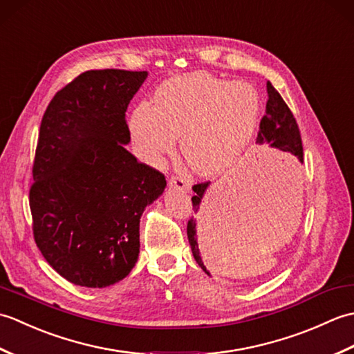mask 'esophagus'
Segmentation results:
<instances>
[{
  "label": "esophagus",
  "instance_id": "obj_1",
  "mask_svg": "<svg viewBox=\"0 0 354 354\" xmlns=\"http://www.w3.org/2000/svg\"><path fill=\"white\" fill-rule=\"evenodd\" d=\"M169 185L173 187V189L183 190V192H190V181L185 176L181 175H173L169 179Z\"/></svg>",
  "mask_w": 354,
  "mask_h": 354
}]
</instances>
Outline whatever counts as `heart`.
Listing matches in <instances>:
<instances>
[{
	"label": "heart",
	"instance_id": "b5f03b06",
	"mask_svg": "<svg viewBox=\"0 0 354 354\" xmlns=\"http://www.w3.org/2000/svg\"><path fill=\"white\" fill-rule=\"evenodd\" d=\"M260 108L257 89L248 82L209 73L184 74L156 89L153 106L135 109L131 133L149 161L169 153L181 135L185 162L194 171L212 175L234 162L250 145Z\"/></svg>",
	"mask_w": 354,
	"mask_h": 354
}]
</instances>
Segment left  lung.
Returning a JSON list of instances; mask_svg holds the SVG:
<instances>
[{
    "label": "left lung",
    "mask_w": 354,
    "mask_h": 354,
    "mask_svg": "<svg viewBox=\"0 0 354 354\" xmlns=\"http://www.w3.org/2000/svg\"><path fill=\"white\" fill-rule=\"evenodd\" d=\"M266 89H268L266 114L263 115L260 122L257 142H260V145L269 142L272 147H277L283 150V152H288L293 156H297L298 160L303 162V142H301V133H299L297 120L293 117L288 104H286V102L283 100V97L278 94L277 89L270 85L269 82L266 85ZM208 185H209L208 181L193 185L194 196L192 198V202H193L194 213H198L201 199L204 196ZM187 236H189V242L192 246L194 260H196L198 265L208 274L207 268L204 266V261H202V255L199 251L201 248L196 237V221H194L193 217L189 221V223H187Z\"/></svg>",
    "instance_id": "left-lung-1"
}]
</instances>
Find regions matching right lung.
Wrapping results in <instances>:
<instances>
[{
    "instance_id": "1",
    "label": "right lung",
    "mask_w": 354,
    "mask_h": 354,
    "mask_svg": "<svg viewBox=\"0 0 354 354\" xmlns=\"http://www.w3.org/2000/svg\"><path fill=\"white\" fill-rule=\"evenodd\" d=\"M147 71L91 70L57 91L42 117L30 187L33 237L48 265L85 288L131 272L140 217L165 176L138 162L126 109Z\"/></svg>"
}]
</instances>
